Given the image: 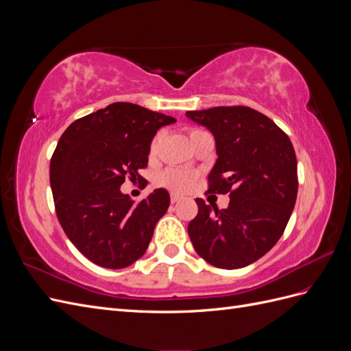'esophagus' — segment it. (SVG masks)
Segmentation results:
<instances>
[{
	"label": "esophagus",
	"instance_id": "esophagus-1",
	"mask_svg": "<svg viewBox=\"0 0 351 351\" xmlns=\"http://www.w3.org/2000/svg\"><path fill=\"white\" fill-rule=\"evenodd\" d=\"M169 199H171V204H177V202H178L180 199H182V197H180V196L176 195V193H171V196H169Z\"/></svg>",
	"mask_w": 351,
	"mask_h": 351
}]
</instances>
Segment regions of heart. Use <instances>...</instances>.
I'll return each mask as SVG.
<instances>
[{
    "instance_id": "heart-1",
    "label": "heart",
    "mask_w": 351,
    "mask_h": 351,
    "mask_svg": "<svg viewBox=\"0 0 351 351\" xmlns=\"http://www.w3.org/2000/svg\"><path fill=\"white\" fill-rule=\"evenodd\" d=\"M202 133H205V132L200 129H190L189 130L190 141ZM159 142H161V133H156L149 145V155L151 156H154L156 154ZM195 180H196L195 173L189 171V169L168 168L164 173H161V176H159V184L169 189V190H173V192L183 193V192H187V190L193 186Z\"/></svg>"
}]
</instances>
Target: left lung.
Listing matches in <instances>:
<instances>
[{
    "instance_id": "left-lung-1",
    "label": "left lung",
    "mask_w": 351,
    "mask_h": 351,
    "mask_svg": "<svg viewBox=\"0 0 351 351\" xmlns=\"http://www.w3.org/2000/svg\"><path fill=\"white\" fill-rule=\"evenodd\" d=\"M187 117L217 142L208 193H230L227 209L196 199L190 240L217 268L247 267L275 246L290 219L299 187L293 143L267 115L244 105L187 111Z\"/></svg>"
}]
</instances>
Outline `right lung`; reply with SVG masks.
Returning <instances> with one entry per match:
<instances>
[{
    "label": "right lung",
    "instance_id": "obj_1",
    "mask_svg": "<svg viewBox=\"0 0 351 351\" xmlns=\"http://www.w3.org/2000/svg\"><path fill=\"white\" fill-rule=\"evenodd\" d=\"M176 119L130 102H114L71 123L49 164L57 218L70 241L102 268L121 269L142 258L169 206L165 189L141 202L120 192L143 180L158 129Z\"/></svg>",
    "mask_w": 351,
    "mask_h": 351
}]
</instances>
